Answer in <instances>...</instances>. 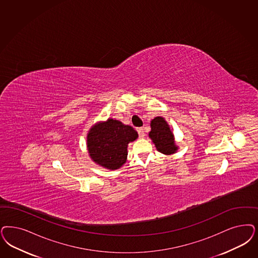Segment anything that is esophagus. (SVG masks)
<instances>
[{"label":"esophagus","mask_w":258,"mask_h":258,"mask_svg":"<svg viewBox=\"0 0 258 258\" xmlns=\"http://www.w3.org/2000/svg\"><path fill=\"white\" fill-rule=\"evenodd\" d=\"M137 133L139 134L140 138H144L145 137V133H144V130H143L142 127H138L137 128Z\"/></svg>","instance_id":"34e87169"}]
</instances>
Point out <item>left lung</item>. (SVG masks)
<instances>
[{"mask_svg": "<svg viewBox=\"0 0 258 258\" xmlns=\"http://www.w3.org/2000/svg\"><path fill=\"white\" fill-rule=\"evenodd\" d=\"M151 132L149 137L155 145L156 150L165 154L171 155L178 151L174 134L164 117L157 116L151 121Z\"/></svg>", "mask_w": 258, "mask_h": 258, "instance_id": "8db88e82", "label": "left lung"}]
</instances>
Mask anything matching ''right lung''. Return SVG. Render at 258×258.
Listing matches in <instances>:
<instances>
[{"instance_id": "obj_1", "label": "right lung", "mask_w": 258, "mask_h": 258, "mask_svg": "<svg viewBox=\"0 0 258 258\" xmlns=\"http://www.w3.org/2000/svg\"><path fill=\"white\" fill-rule=\"evenodd\" d=\"M138 138L133 126L108 118L89 128L87 148L90 159L100 167L114 170L126 162L127 147Z\"/></svg>"}]
</instances>
